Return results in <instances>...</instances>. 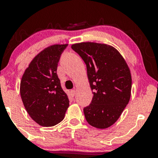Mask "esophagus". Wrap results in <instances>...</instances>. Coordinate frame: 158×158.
Instances as JSON below:
<instances>
[{
    "instance_id": "34e87169",
    "label": "esophagus",
    "mask_w": 158,
    "mask_h": 158,
    "mask_svg": "<svg viewBox=\"0 0 158 158\" xmlns=\"http://www.w3.org/2000/svg\"><path fill=\"white\" fill-rule=\"evenodd\" d=\"M76 94V90H70V95L72 96V97H74Z\"/></svg>"
}]
</instances>
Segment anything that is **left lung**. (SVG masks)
Listing matches in <instances>:
<instances>
[{
	"label": "left lung",
	"mask_w": 158,
	"mask_h": 158,
	"mask_svg": "<svg viewBox=\"0 0 158 158\" xmlns=\"http://www.w3.org/2000/svg\"><path fill=\"white\" fill-rule=\"evenodd\" d=\"M85 61L94 97L84 108L85 119L95 128H106L123 113L131 97V76L121 54L110 45L82 42L71 46Z\"/></svg>",
	"instance_id": "obj_1"
}]
</instances>
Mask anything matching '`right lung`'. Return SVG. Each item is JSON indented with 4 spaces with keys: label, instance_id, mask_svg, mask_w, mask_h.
I'll list each match as a JSON object with an SVG mask.
<instances>
[{
    "label": "right lung",
    "instance_id": "add662e5",
    "mask_svg": "<svg viewBox=\"0 0 158 158\" xmlns=\"http://www.w3.org/2000/svg\"><path fill=\"white\" fill-rule=\"evenodd\" d=\"M68 44L45 48L25 70L20 85L21 99L30 117L41 126H56L64 119L69 99L61 86L57 67Z\"/></svg>",
    "mask_w": 158,
    "mask_h": 158
}]
</instances>
